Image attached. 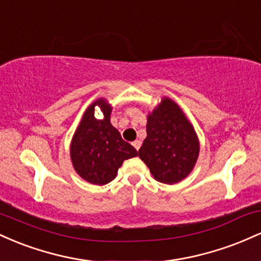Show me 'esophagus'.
Returning <instances> with one entry per match:
<instances>
[{
    "mask_svg": "<svg viewBox=\"0 0 261 261\" xmlns=\"http://www.w3.org/2000/svg\"><path fill=\"white\" fill-rule=\"evenodd\" d=\"M133 146L137 149V151H139V148L141 147V141L140 140H135L133 142Z\"/></svg>",
    "mask_w": 261,
    "mask_h": 261,
    "instance_id": "obj_1",
    "label": "esophagus"
}]
</instances>
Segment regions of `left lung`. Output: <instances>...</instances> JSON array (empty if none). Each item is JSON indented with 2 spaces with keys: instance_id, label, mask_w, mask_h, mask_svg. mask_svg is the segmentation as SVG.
<instances>
[{
  "instance_id": "obj_1",
  "label": "left lung",
  "mask_w": 261,
  "mask_h": 261,
  "mask_svg": "<svg viewBox=\"0 0 261 261\" xmlns=\"http://www.w3.org/2000/svg\"><path fill=\"white\" fill-rule=\"evenodd\" d=\"M146 131L139 157L155 180L172 185L187 178L199 158L200 142L181 108L163 97L148 113Z\"/></svg>"
}]
</instances>
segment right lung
Instances as JSON below:
<instances>
[{"label":"right lung","mask_w":261,"mask_h":261,"mask_svg":"<svg viewBox=\"0 0 261 261\" xmlns=\"http://www.w3.org/2000/svg\"><path fill=\"white\" fill-rule=\"evenodd\" d=\"M95 106L103 113V119L94 116ZM112 110L113 107L106 98L93 101L86 109L71 141L70 155L73 169L83 180L94 185L112 181L122 162L139 154L112 125Z\"/></svg>","instance_id":"right-lung-1"}]
</instances>
